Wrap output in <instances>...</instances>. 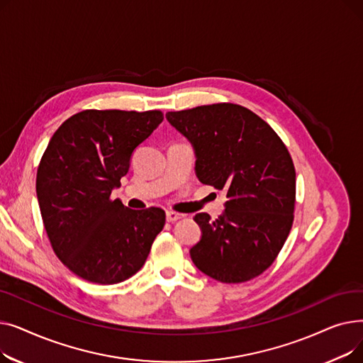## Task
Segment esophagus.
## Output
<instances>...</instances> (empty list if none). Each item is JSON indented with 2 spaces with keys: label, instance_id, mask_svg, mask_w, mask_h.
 Wrapping results in <instances>:
<instances>
[{
  "label": "esophagus",
  "instance_id": "1",
  "mask_svg": "<svg viewBox=\"0 0 363 363\" xmlns=\"http://www.w3.org/2000/svg\"><path fill=\"white\" fill-rule=\"evenodd\" d=\"M181 218H182V215H181V213H177V212H174V211H167V212H166V220L170 222V223L177 222V220L181 219Z\"/></svg>",
  "mask_w": 363,
  "mask_h": 363
}]
</instances>
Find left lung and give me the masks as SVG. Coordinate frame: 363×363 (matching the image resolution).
I'll use <instances>...</instances> for the list:
<instances>
[{
	"instance_id": "obj_1",
	"label": "left lung",
	"mask_w": 363,
	"mask_h": 363,
	"mask_svg": "<svg viewBox=\"0 0 363 363\" xmlns=\"http://www.w3.org/2000/svg\"><path fill=\"white\" fill-rule=\"evenodd\" d=\"M193 144L200 182L225 189L216 220L197 213L201 240L189 250L211 278L237 284L264 272L287 240L296 204V169L277 132L256 113L233 103L166 113Z\"/></svg>"
}]
</instances>
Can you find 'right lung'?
I'll list each match as a JSON object with an SVG mask.
<instances>
[{
  "label": "right lung",
  "instance_id": "right-lung-1",
  "mask_svg": "<svg viewBox=\"0 0 363 363\" xmlns=\"http://www.w3.org/2000/svg\"><path fill=\"white\" fill-rule=\"evenodd\" d=\"M162 121L160 110H84L51 137L38 166V203L54 253L82 279L104 285L128 279L163 230L160 207L132 211L111 199L133 150Z\"/></svg>",
  "mask_w": 363,
  "mask_h": 363
}]
</instances>
